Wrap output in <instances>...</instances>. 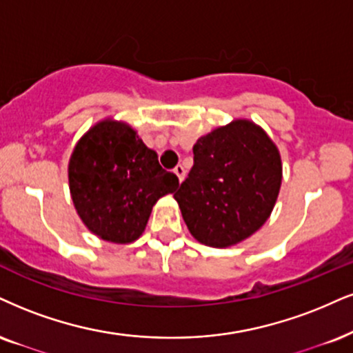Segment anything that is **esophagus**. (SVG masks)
Listing matches in <instances>:
<instances>
[{
	"mask_svg": "<svg viewBox=\"0 0 353 353\" xmlns=\"http://www.w3.org/2000/svg\"><path fill=\"white\" fill-rule=\"evenodd\" d=\"M173 172H175V175L178 176V180L183 181L185 180V175H186V170L183 165H176L175 168H173Z\"/></svg>",
	"mask_w": 353,
	"mask_h": 353,
	"instance_id": "obj_1",
	"label": "esophagus"
}]
</instances>
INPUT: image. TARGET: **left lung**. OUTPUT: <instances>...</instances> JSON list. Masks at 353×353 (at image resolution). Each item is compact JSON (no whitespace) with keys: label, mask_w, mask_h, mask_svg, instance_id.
<instances>
[{"label":"left lung","mask_w":353,"mask_h":353,"mask_svg":"<svg viewBox=\"0 0 353 353\" xmlns=\"http://www.w3.org/2000/svg\"><path fill=\"white\" fill-rule=\"evenodd\" d=\"M193 154V168L173 194L191 236L214 249L254 236L280 193L276 143L254 121L234 119L199 137Z\"/></svg>","instance_id":"left-lung-1"}]
</instances>
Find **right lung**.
Segmentation results:
<instances>
[{"label": "right lung", "mask_w": 353, "mask_h": 353, "mask_svg": "<svg viewBox=\"0 0 353 353\" xmlns=\"http://www.w3.org/2000/svg\"><path fill=\"white\" fill-rule=\"evenodd\" d=\"M68 186L90 232L112 243H130L145 230L155 203L176 190L178 176L160 167L157 152L132 125L104 117L73 147Z\"/></svg>", "instance_id": "obj_1"}]
</instances>
